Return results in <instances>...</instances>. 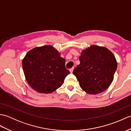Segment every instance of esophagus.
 <instances>
[{
    "instance_id": "34e87169",
    "label": "esophagus",
    "mask_w": 131,
    "mask_h": 131,
    "mask_svg": "<svg viewBox=\"0 0 131 131\" xmlns=\"http://www.w3.org/2000/svg\"><path fill=\"white\" fill-rule=\"evenodd\" d=\"M73 70H74V68H71L69 70H70V73H73Z\"/></svg>"
}]
</instances>
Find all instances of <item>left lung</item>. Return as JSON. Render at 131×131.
Listing matches in <instances>:
<instances>
[{
    "label": "left lung",
    "mask_w": 131,
    "mask_h": 131,
    "mask_svg": "<svg viewBox=\"0 0 131 131\" xmlns=\"http://www.w3.org/2000/svg\"><path fill=\"white\" fill-rule=\"evenodd\" d=\"M80 64L73 70L80 87L96 94L105 91L112 84L117 68L114 55L105 47L92 46L82 51Z\"/></svg>",
    "instance_id": "8db88e82"
}]
</instances>
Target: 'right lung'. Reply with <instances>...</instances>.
<instances>
[{
    "label": "right lung",
    "mask_w": 131,
    "mask_h": 131,
    "mask_svg": "<svg viewBox=\"0 0 131 131\" xmlns=\"http://www.w3.org/2000/svg\"><path fill=\"white\" fill-rule=\"evenodd\" d=\"M26 79L34 90L50 93L62 85L70 73L65 60L51 46L36 47L27 53L23 60Z\"/></svg>",
    "instance_id": "add662e5"
}]
</instances>
